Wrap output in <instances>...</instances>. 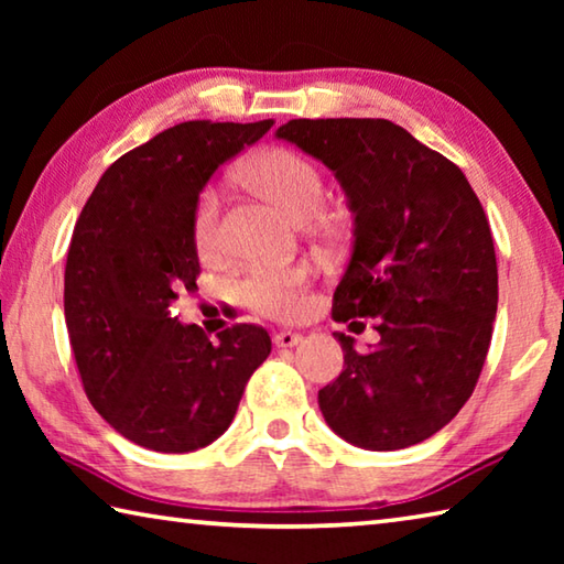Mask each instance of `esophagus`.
Instances as JSON below:
<instances>
[{
  "label": "esophagus",
  "mask_w": 564,
  "mask_h": 564,
  "mask_svg": "<svg viewBox=\"0 0 564 564\" xmlns=\"http://www.w3.org/2000/svg\"><path fill=\"white\" fill-rule=\"evenodd\" d=\"M301 340H303V336H301V333H295V330H279L273 336L275 348H293V346H299Z\"/></svg>",
  "instance_id": "obj_1"
}]
</instances>
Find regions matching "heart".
Segmentation results:
<instances>
[{
  "label": "heart",
  "instance_id": "1",
  "mask_svg": "<svg viewBox=\"0 0 564 564\" xmlns=\"http://www.w3.org/2000/svg\"><path fill=\"white\" fill-rule=\"evenodd\" d=\"M243 178L295 221H308L326 202L321 171L289 149H269L243 166ZM196 243L202 251L218 246V191L206 188L196 206ZM313 269L308 263L253 265L238 281V299L248 308L271 318H295L305 311V289Z\"/></svg>",
  "mask_w": 564,
  "mask_h": 564
}]
</instances>
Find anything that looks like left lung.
I'll list each match as a JSON object with an SVG mask.
<instances>
[{
    "label": "left lung",
    "mask_w": 564,
    "mask_h": 564,
    "mask_svg": "<svg viewBox=\"0 0 564 564\" xmlns=\"http://www.w3.org/2000/svg\"><path fill=\"white\" fill-rule=\"evenodd\" d=\"M275 139L333 171L352 214V248L333 318L343 373L318 390L328 427L362 451H403L460 413L480 378L498 313L490 224L453 161L388 119H293Z\"/></svg>",
    "instance_id": "1"
}]
</instances>
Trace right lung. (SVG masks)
<instances>
[{
  "label": "right lung",
  "instance_id": "right-lung-1",
  "mask_svg": "<svg viewBox=\"0 0 564 564\" xmlns=\"http://www.w3.org/2000/svg\"><path fill=\"white\" fill-rule=\"evenodd\" d=\"M271 127L184 121L156 133L104 171L74 226L64 318L76 368L97 413L149 451L191 453L224 435L271 352L259 326L226 328L214 343L171 316L202 269L198 194Z\"/></svg>",
  "mask_w": 564,
  "mask_h": 564
}]
</instances>
